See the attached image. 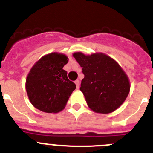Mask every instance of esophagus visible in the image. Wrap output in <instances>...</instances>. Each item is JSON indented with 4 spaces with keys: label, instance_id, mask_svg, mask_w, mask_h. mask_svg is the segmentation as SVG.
<instances>
[{
    "label": "esophagus",
    "instance_id": "esophagus-1",
    "mask_svg": "<svg viewBox=\"0 0 153 153\" xmlns=\"http://www.w3.org/2000/svg\"><path fill=\"white\" fill-rule=\"evenodd\" d=\"M75 83H76V88L79 89V79H76V80L75 81Z\"/></svg>",
    "mask_w": 153,
    "mask_h": 153
}]
</instances>
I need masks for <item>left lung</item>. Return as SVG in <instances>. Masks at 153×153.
I'll return each mask as SVG.
<instances>
[{"label": "left lung", "instance_id": "1", "mask_svg": "<svg viewBox=\"0 0 153 153\" xmlns=\"http://www.w3.org/2000/svg\"><path fill=\"white\" fill-rule=\"evenodd\" d=\"M83 70L80 90L89 107L96 113H112L118 109L130 90L129 78L117 61L102 53L73 54Z\"/></svg>", "mask_w": 153, "mask_h": 153}]
</instances>
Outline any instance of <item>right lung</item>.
I'll return each mask as SVG.
<instances>
[{"label":"right lung","mask_w":153,"mask_h":153,"mask_svg":"<svg viewBox=\"0 0 153 153\" xmlns=\"http://www.w3.org/2000/svg\"><path fill=\"white\" fill-rule=\"evenodd\" d=\"M68 63L66 55L51 53L41 57L30 69L26 90L31 104L40 111L55 113L64 109L76 84L63 69Z\"/></svg>","instance_id":"right-lung-1"}]
</instances>
